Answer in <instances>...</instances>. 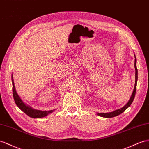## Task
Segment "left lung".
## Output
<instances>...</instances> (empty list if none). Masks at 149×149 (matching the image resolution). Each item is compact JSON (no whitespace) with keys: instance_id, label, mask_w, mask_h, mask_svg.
Listing matches in <instances>:
<instances>
[{"instance_id":"8db88e82","label":"left lung","mask_w":149,"mask_h":149,"mask_svg":"<svg viewBox=\"0 0 149 149\" xmlns=\"http://www.w3.org/2000/svg\"><path fill=\"white\" fill-rule=\"evenodd\" d=\"M135 87H134V89H133V93L132 96L130 99V100L127 102V104H126L125 106H123V108H121L120 109H118L117 110H115L113 112H110V113H97V114L99 116H102V117H104V118H112L116 116L119 114H121L123 112H124L126 109H127L130 106L132 103V102L134 100L135 96V93H136V83H137V80H138V70H137V68L136 65V57L135 56Z\"/></svg>"}]
</instances>
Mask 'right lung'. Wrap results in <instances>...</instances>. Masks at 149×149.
I'll return each mask as SVG.
<instances>
[{"label": "right lung", "mask_w": 149, "mask_h": 149, "mask_svg": "<svg viewBox=\"0 0 149 149\" xmlns=\"http://www.w3.org/2000/svg\"><path fill=\"white\" fill-rule=\"evenodd\" d=\"M12 82H13V97L15 102H16V105L18 106L19 108L22 111L25 113L27 115L29 116L34 118H40L42 117H45L49 113H51L53 111H54V110H50V111H40V110H36L32 109L30 108L29 106H26L23 102L22 101L19 96H18V94L16 93V89H15L14 81H13V77L12 75Z\"/></svg>", "instance_id": "1"}]
</instances>
